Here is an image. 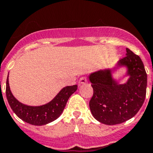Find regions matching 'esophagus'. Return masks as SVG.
<instances>
[{
	"label": "esophagus",
	"mask_w": 153,
	"mask_h": 153,
	"mask_svg": "<svg viewBox=\"0 0 153 153\" xmlns=\"http://www.w3.org/2000/svg\"><path fill=\"white\" fill-rule=\"evenodd\" d=\"M87 82V79H86V78H85V77H82L80 79H79V84H85V83Z\"/></svg>",
	"instance_id": "obj_1"
}]
</instances>
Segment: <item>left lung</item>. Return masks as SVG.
Listing matches in <instances>:
<instances>
[{
  "instance_id": "1",
  "label": "left lung",
  "mask_w": 153,
  "mask_h": 153,
  "mask_svg": "<svg viewBox=\"0 0 153 153\" xmlns=\"http://www.w3.org/2000/svg\"><path fill=\"white\" fill-rule=\"evenodd\" d=\"M122 67L126 68V73L118 80L112 74ZM125 76L128 77V81L120 83ZM89 80L94 89L89 108L93 116L103 124L115 125L130 120L145 101L147 74L141 58L127 48L126 56L115 67L91 73Z\"/></svg>"
}]
</instances>
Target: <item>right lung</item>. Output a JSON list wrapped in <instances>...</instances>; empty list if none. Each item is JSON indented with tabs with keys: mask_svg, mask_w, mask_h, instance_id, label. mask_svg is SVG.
<instances>
[{
	"mask_svg": "<svg viewBox=\"0 0 153 153\" xmlns=\"http://www.w3.org/2000/svg\"><path fill=\"white\" fill-rule=\"evenodd\" d=\"M78 85L64 87L53 100L40 106H30L19 102L12 94L8 82L6 81V97L11 108L19 119L34 126H43L59 117L68 99L77 90Z\"/></svg>",
	"mask_w": 153,
	"mask_h": 153,
	"instance_id": "1",
	"label": "right lung"
}]
</instances>
